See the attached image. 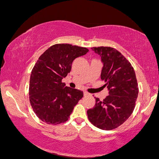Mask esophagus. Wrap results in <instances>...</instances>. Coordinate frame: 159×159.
I'll list each match as a JSON object with an SVG mask.
<instances>
[{
    "label": "esophagus",
    "instance_id": "obj_1",
    "mask_svg": "<svg viewBox=\"0 0 159 159\" xmlns=\"http://www.w3.org/2000/svg\"><path fill=\"white\" fill-rule=\"evenodd\" d=\"M84 96H88V95H89V93H88V92H86V91H84Z\"/></svg>",
    "mask_w": 159,
    "mask_h": 159
}]
</instances>
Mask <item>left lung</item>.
<instances>
[{
  "label": "left lung",
  "mask_w": 159,
  "mask_h": 159,
  "mask_svg": "<svg viewBox=\"0 0 159 159\" xmlns=\"http://www.w3.org/2000/svg\"><path fill=\"white\" fill-rule=\"evenodd\" d=\"M91 49L101 58V79L109 95L103 101L96 98L94 107L87 111L88 118L98 129L112 130L124 124L134 110L139 94L136 73L129 61L115 48Z\"/></svg>",
  "instance_id": "8db88e82"
}]
</instances>
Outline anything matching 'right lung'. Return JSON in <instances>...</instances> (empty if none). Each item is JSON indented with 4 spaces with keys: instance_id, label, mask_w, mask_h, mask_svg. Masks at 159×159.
Listing matches in <instances>:
<instances>
[{
    "instance_id": "add662e5",
    "label": "right lung",
    "mask_w": 159,
    "mask_h": 159,
    "mask_svg": "<svg viewBox=\"0 0 159 159\" xmlns=\"http://www.w3.org/2000/svg\"><path fill=\"white\" fill-rule=\"evenodd\" d=\"M88 52L84 47L56 44L39 57L30 74L29 100L42 121L57 125L68 120L84 93L66 86L62 79L70 73L73 61Z\"/></svg>"
}]
</instances>
